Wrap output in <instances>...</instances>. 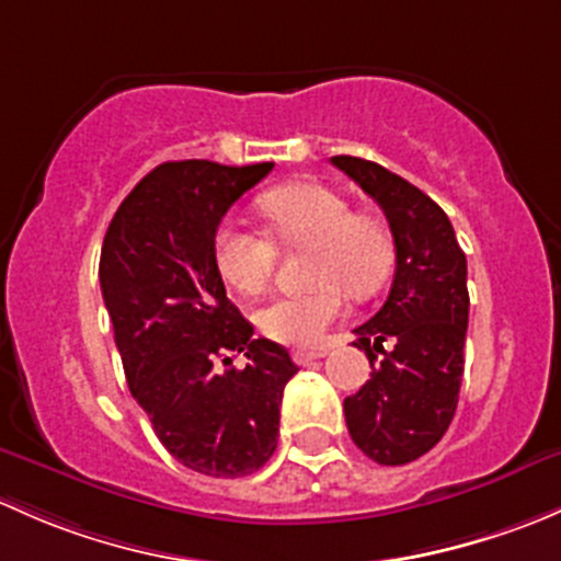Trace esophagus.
I'll return each mask as SVG.
<instances>
[{"label":"esophagus","mask_w":561,"mask_h":561,"mask_svg":"<svg viewBox=\"0 0 561 561\" xmlns=\"http://www.w3.org/2000/svg\"><path fill=\"white\" fill-rule=\"evenodd\" d=\"M321 356H327V348H297V351H291V359L297 362L299 367L310 365V362L321 359Z\"/></svg>","instance_id":"obj_1"}]
</instances>
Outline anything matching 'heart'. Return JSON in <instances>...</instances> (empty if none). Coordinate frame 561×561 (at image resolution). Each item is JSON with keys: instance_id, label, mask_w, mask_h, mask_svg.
I'll return each mask as SVG.
<instances>
[{"instance_id": "b5f03b06", "label": "heart", "mask_w": 561, "mask_h": 561, "mask_svg": "<svg viewBox=\"0 0 561 561\" xmlns=\"http://www.w3.org/2000/svg\"><path fill=\"white\" fill-rule=\"evenodd\" d=\"M283 245H310V291L286 294L256 313L264 337L283 345H319L327 329L343 316V285L354 297H369L389 278L394 242L383 218L356 213L348 196L316 181L286 183L259 199ZM278 245L240 221L216 232V264L224 280L240 294H262L273 280Z\"/></svg>"}]
</instances>
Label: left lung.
<instances>
[{
    "instance_id": "obj_1",
    "label": "left lung",
    "mask_w": 561,
    "mask_h": 561,
    "mask_svg": "<svg viewBox=\"0 0 561 561\" xmlns=\"http://www.w3.org/2000/svg\"><path fill=\"white\" fill-rule=\"evenodd\" d=\"M386 213L397 270L383 308L356 332L369 380L345 397L351 440L378 465H408L446 435L459 402L467 337V259L443 207L359 156H332ZM391 342L389 352L382 343ZM378 350L381 359L374 356Z\"/></svg>"
}]
</instances>
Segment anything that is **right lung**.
<instances>
[{"label": "right lung", "mask_w": 561, "mask_h": 561, "mask_svg": "<svg viewBox=\"0 0 561 561\" xmlns=\"http://www.w3.org/2000/svg\"><path fill=\"white\" fill-rule=\"evenodd\" d=\"M273 167L164 161L121 202L102 242V299L131 397L161 446L202 476L267 465L299 369L283 345L253 337L216 264L218 224ZM234 353L245 368L231 367Z\"/></svg>", "instance_id": "1"}]
</instances>
